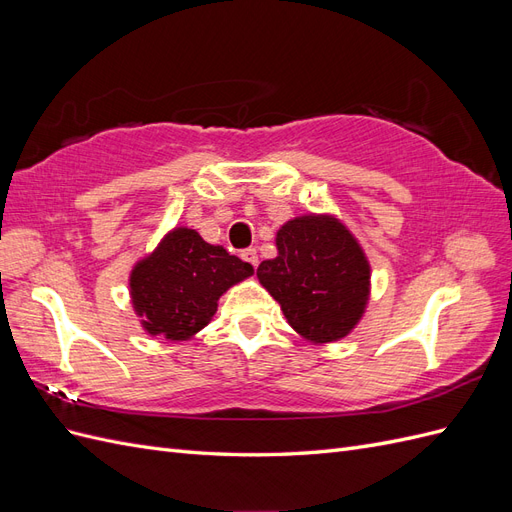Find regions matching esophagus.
<instances>
[{
    "label": "esophagus",
    "instance_id": "1",
    "mask_svg": "<svg viewBox=\"0 0 512 512\" xmlns=\"http://www.w3.org/2000/svg\"><path fill=\"white\" fill-rule=\"evenodd\" d=\"M241 258H243L245 262H250L252 267H258V252L254 250V247H247V250H243V252H241Z\"/></svg>",
    "mask_w": 512,
    "mask_h": 512
}]
</instances>
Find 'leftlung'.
<instances>
[{
    "instance_id": "left-lung-1",
    "label": "left lung",
    "mask_w": 512,
    "mask_h": 512,
    "mask_svg": "<svg viewBox=\"0 0 512 512\" xmlns=\"http://www.w3.org/2000/svg\"><path fill=\"white\" fill-rule=\"evenodd\" d=\"M275 245L277 256L256 275L290 327L314 344L346 337L369 301L371 269L359 241L333 215L309 213L277 230Z\"/></svg>"
}]
</instances>
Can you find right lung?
Wrapping results in <instances>:
<instances>
[{"label":"right lung","instance_id":"right-lung-1","mask_svg":"<svg viewBox=\"0 0 512 512\" xmlns=\"http://www.w3.org/2000/svg\"><path fill=\"white\" fill-rule=\"evenodd\" d=\"M250 275V262L181 226L136 262L130 273V297L149 335L183 342L205 329L218 312L222 294Z\"/></svg>","mask_w":512,"mask_h":512}]
</instances>
